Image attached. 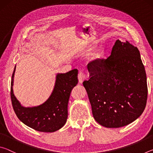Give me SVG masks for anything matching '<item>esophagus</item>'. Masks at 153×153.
Listing matches in <instances>:
<instances>
[{
  "label": "esophagus",
  "mask_w": 153,
  "mask_h": 153,
  "mask_svg": "<svg viewBox=\"0 0 153 153\" xmlns=\"http://www.w3.org/2000/svg\"><path fill=\"white\" fill-rule=\"evenodd\" d=\"M86 79V75L84 73V72L80 71L78 74V80H79V82L80 84H82V83L84 82V80Z\"/></svg>",
  "instance_id": "obj_1"
}]
</instances>
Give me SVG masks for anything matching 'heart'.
Segmentation results:
<instances>
[{"label": "heart", "instance_id": "heart-1", "mask_svg": "<svg viewBox=\"0 0 153 153\" xmlns=\"http://www.w3.org/2000/svg\"><path fill=\"white\" fill-rule=\"evenodd\" d=\"M102 55H103V52L102 51L98 52V53H97L94 55V57H93V59H94V60H97V59H100L102 56Z\"/></svg>", "mask_w": 153, "mask_h": 153}]
</instances>
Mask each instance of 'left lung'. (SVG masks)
Masks as SVG:
<instances>
[{
  "mask_svg": "<svg viewBox=\"0 0 153 153\" xmlns=\"http://www.w3.org/2000/svg\"><path fill=\"white\" fill-rule=\"evenodd\" d=\"M90 79L83 85L91 104L93 117L106 128L128 125L143 113L148 88L140 54L126 41L116 40L107 59L88 64Z\"/></svg>",
  "mask_w": 153,
  "mask_h": 153,
  "instance_id": "left-lung-1",
  "label": "left lung"
}]
</instances>
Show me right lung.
Segmentation results:
<instances>
[{
    "label": "right lung",
    "mask_w": 153,
    "mask_h": 153,
    "mask_svg": "<svg viewBox=\"0 0 153 153\" xmlns=\"http://www.w3.org/2000/svg\"><path fill=\"white\" fill-rule=\"evenodd\" d=\"M15 67L11 82V98L13 110L19 120L25 125L42 132H53L65 124L68 116L67 105L71 90L78 79L77 69L65 74H58L53 91L43 104L37 107H24L13 94Z\"/></svg>",
    "instance_id": "right-lung-1"
}]
</instances>
